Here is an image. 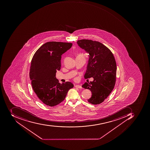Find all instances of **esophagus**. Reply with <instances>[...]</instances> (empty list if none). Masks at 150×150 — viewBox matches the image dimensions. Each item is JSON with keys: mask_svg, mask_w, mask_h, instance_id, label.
I'll return each mask as SVG.
<instances>
[{"mask_svg": "<svg viewBox=\"0 0 150 150\" xmlns=\"http://www.w3.org/2000/svg\"><path fill=\"white\" fill-rule=\"evenodd\" d=\"M75 87H76V88H80V89H82V88L81 86H80V85H76V86H75Z\"/></svg>", "mask_w": 150, "mask_h": 150, "instance_id": "1", "label": "esophagus"}]
</instances>
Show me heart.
<instances>
[{
	"mask_svg": "<svg viewBox=\"0 0 150 150\" xmlns=\"http://www.w3.org/2000/svg\"><path fill=\"white\" fill-rule=\"evenodd\" d=\"M84 57L83 55L81 54V53H79V54H77L76 55V58H80V57Z\"/></svg>",
	"mask_w": 150,
	"mask_h": 150,
	"instance_id": "heart-1",
	"label": "heart"
}]
</instances>
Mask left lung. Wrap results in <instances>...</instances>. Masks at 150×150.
Segmentation results:
<instances>
[{"instance_id": "1", "label": "left lung", "mask_w": 150, "mask_h": 150, "mask_svg": "<svg viewBox=\"0 0 150 150\" xmlns=\"http://www.w3.org/2000/svg\"><path fill=\"white\" fill-rule=\"evenodd\" d=\"M77 43L89 54L84 78H94L93 81L86 82L82 87L91 91V97L88 101L98 105L107 98L114 88L116 71L114 56L109 48L98 41L81 40Z\"/></svg>"}]
</instances>
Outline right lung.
Returning <instances> with one entry per match:
<instances>
[{"label": "right lung", "mask_w": 150, "mask_h": 150, "mask_svg": "<svg viewBox=\"0 0 150 150\" xmlns=\"http://www.w3.org/2000/svg\"><path fill=\"white\" fill-rule=\"evenodd\" d=\"M72 46V43L67 42H47L38 49L32 59L30 72L32 86L38 98L48 106L62 102L69 90L73 88L71 82L60 84L55 77L61 67V55Z\"/></svg>", "instance_id": "obj_1"}]
</instances>
